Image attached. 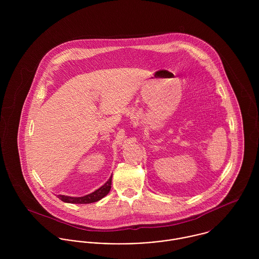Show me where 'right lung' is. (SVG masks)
Listing matches in <instances>:
<instances>
[{
	"instance_id": "obj_1",
	"label": "right lung",
	"mask_w": 259,
	"mask_h": 259,
	"mask_svg": "<svg viewBox=\"0 0 259 259\" xmlns=\"http://www.w3.org/2000/svg\"><path fill=\"white\" fill-rule=\"evenodd\" d=\"M111 178L109 179V181L101 186L99 189H97L96 191L87 194L84 196H80V197H73V196H67V195H61L59 194L58 197L64 201V202H68V203H92V202H96L99 201L100 199H102L103 197H105L111 190Z\"/></svg>"
}]
</instances>
